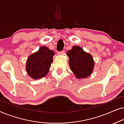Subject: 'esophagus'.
<instances>
[{"label":"esophagus","instance_id":"34e87169","mask_svg":"<svg viewBox=\"0 0 124 124\" xmlns=\"http://www.w3.org/2000/svg\"><path fill=\"white\" fill-rule=\"evenodd\" d=\"M64 53H65V51L62 50V51L57 52V54H59V55H60V54H64Z\"/></svg>","mask_w":124,"mask_h":124}]
</instances>
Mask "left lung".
<instances>
[{
	"label": "left lung",
	"mask_w": 124,
	"mask_h": 124,
	"mask_svg": "<svg viewBox=\"0 0 124 124\" xmlns=\"http://www.w3.org/2000/svg\"><path fill=\"white\" fill-rule=\"evenodd\" d=\"M70 70L77 78H86L94 70L95 65L93 56L78 46H74L67 52Z\"/></svg>",
	"instance_id": "8db88e82"
}]
</instances>
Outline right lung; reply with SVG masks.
Listing matches in <instances>:
<instances>
[{
    "mask_svg": "<svg viewBox=\"0 0 124 124\" xmlns=\"http://www.w3.org/2000/svg\"><path fill=\"white\" fill-rule=\"evenodd\" d=\"M54 55V51L42 46L29 56L26 62V71L28 75L34 79L45 77L50 70Z\"/></svg>",
    "mask_w": 124,
    "mask_h": 124,
    "instance_id": "add662e5",
    "label": "right lung"
}]
</instances>
